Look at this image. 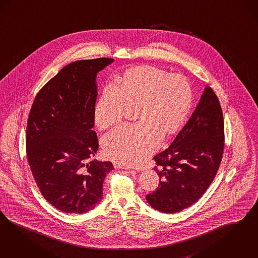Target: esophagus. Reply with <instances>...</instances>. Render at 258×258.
I'll return each mask as SVG.
<instances>
[{
	"label": "esophagus",
	"mask_w": 258,
	"mask_h": 258,
	"mask_svg": "<svg viewBox=\"0 0 258 258\" xmlns=\"http://www.w3.org/2000/svg\"><path fill=\"white\" fill-rule=\"evenodd\" d=\"M114 166H115V168H119V169H130L131 168V167L124 165V164H121L119 162H114Z\"/></svg>",
	"instance_id": "1"
}]
</instances>
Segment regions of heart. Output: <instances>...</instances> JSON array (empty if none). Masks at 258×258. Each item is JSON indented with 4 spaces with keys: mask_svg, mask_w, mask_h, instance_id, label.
Segmentation results:
<instances>
[{
    "mask_svg": "<svg viewBox=\"0 0 258 258\" xmlns=\"http://www.w3.org/2000/svg\"><path fill=\"white\" fill-rule=\"evenodd\" d=\"M116 86L104 87L94 110L100 130L119 122L125 108L134 107L138 122L116 128L104 137L107 158L125 165H139L157 148L160 139L178 133L189 115L193 93L189 81L180 74L140 65L115 78Z\"/></svg>",
    "mask_w": 258,
    "mask_h": 258,
    "instance_id": "obj_1",
    "label": "heart"
}]
</instances>
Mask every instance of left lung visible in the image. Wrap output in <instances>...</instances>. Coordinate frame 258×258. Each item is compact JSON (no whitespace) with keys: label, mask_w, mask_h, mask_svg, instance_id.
<instances>
[{"label":"left lung","mask_w":258,"mask_h":258,"mask_svg":"<svg viewBox=\"0 0 258 258\" xmlns=\"http://www.w3.org/2000/svg\"><path fill=\"white\" fill-rule=\"evenodd\" d=\"M224 151V119L219 100L206 87L190 118L171 145L156 155L157 190L146 200L153 209L175 213L200 199L213 181Z\"/></svg>","instance_id":"8db88e82"}]
</instances>
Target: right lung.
I'll return each mask as SVG.
<instances>
[{"label": "right lung", "mask_w": 258, "mask_h": 258, "mask_svg": "<svg viewBox=\"0 0 258 258\" xmlns=\"http://www.w3.org/2000/svg\"><path fill=\"white\" fill-rule=\"evenodd\" d=\"M112 58L70 63L43 87L27 127L29 166L44 198L66 213L94 210L103 196L111 162L92 159L98 149L94 110L97 74Z\"/></svg>", "instance_id": "1"}]
</instances>
